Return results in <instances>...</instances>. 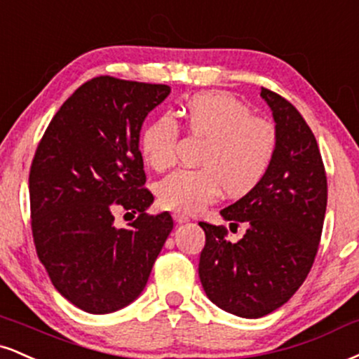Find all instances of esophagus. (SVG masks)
<instances>
[{
    "label": "esophagus",
    "instance_id": "1",
    "mask_svg": "<svg viewBox=\"0 0 359 359\" xmlns=\"http://www.w3.org/2000/svg\"><path fill=\"white\" fill-rule=\"evenodd\" d=\"M172 217H174V221H175L177 224H185V222L191 221V219H189L187 215L180 214V212H174V214H172Z\"/></svg>",
    "mask_w": 359,
    "mask_h": 359
}]
</instances>
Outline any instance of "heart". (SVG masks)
<instances>
[{
	"instance_id": "1",
	"label": "heart",
	"mask_w": 359,
	"mask_h": 359,
	"mask_svg": "<svg viewBox=\"0 0 359 359\" xmlns=\"http://www.w3.org/2000/svg\"><path fill=\"white\" fill-rule=\"evenodd\" d=\"M189 130L205 137L196 170H177L158 184L162 207L198 212L222 196H245L264 180L273 163L278 137L274 127L227 92L196 93L185 102ZM179 127L170 115L154 118L140 133V154L155 170L175 162Z\"/></svg>"
}]
</instances>
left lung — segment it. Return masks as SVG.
<instances>
[{
	"label": "left lung",
	"mask_w": 359,
	"mask_h": 359,
	"mask_svg": "<svg viewBox=\"0 0 359 359\" xmlns=\"http://www.w3.org/2000/svg\"><path fill=\"white\" fill-rule=\"evenodd\" d=\"M278 137L269 172L254 191L221 210L224 221L245 222L243 239L198 222L205 232L198 278L215 306L241 318L280 308L304 283L325 222L327 182L318 142L303 115L280 95L262 88Z\"/></svg>",
	"instance_id": "obj_1"
}]
</instances>
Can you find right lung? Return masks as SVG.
I'll list each match as a JSON object with an SVG mask.
<instances>
[{"instance_id": "add662e5", "label": "right lung", "mask_w": 359, "mask_h": 359, "mask_svg": "<svg viewBox=\"0 0 359 359\" xmlns=\"http://www.w3.org/2000/svg\"><path fill=\"white\" fill-rule=\"evenodd\" d=\"M168 85L114 76L86 81L56 111L29 170L36 254L56 291L90 314L114 313L144 291L174 229L168 212L149 215L138 140ZM123 206L139 217L113 226Z\"/></svg>"}]
</instances>
